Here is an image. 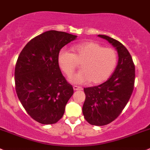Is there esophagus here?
I'll return each instance as SVG.
<instances>
[{"instance_id":"34e87169","label":"esophagus","mask_w":150,"mask_h":150,"mask_svg":"<svg viewBox=\"0 0 150 150\" xmlns=\"http://www.w3.org/2000/svg\"><path fill=\"white\" fill-rule=\"evenodd\" d=\"M73 88H74V89L75 91L82 90V89H83V88L81 87V86H77V85H74V86H73Z\"/></svg>"}]
</instances>
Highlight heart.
Listing matches in <instances>:
<instances>
[{"instance_id":"1","label":"heart","mask_w":150,"mask_h":150,"mask_svg":"<svg viewBox=\"0 0 150 150\" xmlns=\"http://www.w3.org/2000/svg\"><path fill=\"white\" fill-rule=\"evenodd\" d=\"M71 52L63 48L58 54L60 68L68 76H71L81 64L82 70L70 78L74 84L92 81L100 84L109 78L116 66L118 55L115 50L103 47L92 41L84 42L72 47Z\"/></svg>"}]
</instances>
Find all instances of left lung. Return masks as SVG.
Segmentation results:
<instances>
[{
  "label": "left lung",
  "instance_id": "obj_1",
  "mask_svg": "<svg viewBox=\"0 0 150 150\" xmlns=\"http://www.w3.org/2000/svg\"><path fill=\"white\" fill-rule=\"evenodd\" d=\"M98 36L115 47L118 63L108 81L100 85L84 88L86 98L82 112L91 125L105 126L119 116L132 96L135 66L129 52L119 41L106 35Z\"/></svg>",
  "mask_w": 150,
  "mask_h": 150
}]
</instances>
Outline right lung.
I'll return each mask as SVG.
<instances>
[{
	"instance_id": "right-lung-1",
	"label": "right lung",
	"mask_w": 150,
	"mask_h": 150,
	"mask_svg": "<svg viewBox=\"0 0 150 150\" xmlns=\"http://www.w3.org/2000/svg\"><path fill=\"white\" fill-rule=\"evenodd\" d=\"M76 35L55 30L34 38L20 52L15 66V89L27 113L42 124L57 123L74 89L60 69V50Z\"/></svg>"
}]
</instances>
